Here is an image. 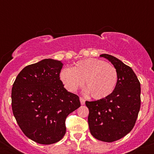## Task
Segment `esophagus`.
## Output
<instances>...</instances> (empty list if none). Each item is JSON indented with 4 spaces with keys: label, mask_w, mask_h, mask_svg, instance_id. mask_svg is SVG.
Instances as JSON below:
<instances>
[{
    "label": "esophagus",
    "mask_w": 154,
    "mask_h": 154,
    "mask_svg": "<svg viewBox=\"0 0 154 154\" xmlns=\"http://www.w3.org/2000/svg\"><path fill=\"white\" fill-rule=\"evenodd\" d=\"M79 100H80V103L82 104V105H84L85 103V100L83 98H82V97L79 98Z\"/></svg>",
    "instance_id": "34e87169"
}]
</instances>
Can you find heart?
Wrapping results in <instances>:
<instances>
[{"label": "heart", "instance_id": "heart-1", "mask_svg": "<svg viewBox=\"0 0 154 154\" xmlns=\"http://www.w3.org/2000/svg\"><path fill=\"white\" fill-rule=\"evenodd\" d=\"M60 78L70 92H75L85 82L86 94L100 100L110 95L115 89L118 80L116 68L104 61L88 59L77 62L72 69L65 68Z\"/></svg>", "mask_w": 154, "mask_h": 154}]
</instances>
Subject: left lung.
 <instances>
[{
    "label": "left lung",
    "mask_w": 154,
    "mask_h": 154,
    "mask_svg": "<svg viewBox=\"0 0 154 154\" xmlns=\"http://www.w3.org/2000/svg\"><path fill=\"white\" fill-rule=\"evenodd\" d=\"M115 67L118 80L114 91L106 98L86 101L89 109L88 125L95 138L114 142L132 130L140 108V84L130 66L117 58L101 54Z\"/></svg>",
    "instance_id": "obj_1"
}]
</instances>
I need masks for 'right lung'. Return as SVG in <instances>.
I'll list each match as a JSON object with an SVG mask.
<instances>
[{
	"label": "right lung",
	"mask_w": 154,
	"mask_h": 154,
	"mask_svg": "<svg viewBox=\"0 0 154 154\" xmlns=\"http://www.w3.org/2000/svg\"><path fill=\"white\" fill-rule=\"evenodd\" d=\"M62 66L61 61L41 60L24 67L13 85L14 116L24 135L38 143L59 141L67 116L80 106L79 97L63 88Z\"/></svg>",
	"instance_id": "1"
}]
</instances>
